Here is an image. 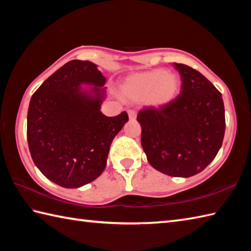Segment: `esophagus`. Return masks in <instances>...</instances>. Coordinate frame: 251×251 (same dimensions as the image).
Instances as JSON below:
<instances>
[{
    "label": "esophagus",
    "mask_w": 251,
    "mask_h": 251,
    "mask_svg": "<svg viewBox=\"0 0 251 251\" xmlns=\"http://www.w3.org/2000/svg\"><path fill=\"white\" fill-rule=\"evenodd\" d=\"M127 113H128L129 120H135V119H136V116H137L136 111H134V110H128V112H127Z\"/></svg>",
    "instance_id": "esophagus-1"
}]
</instances>
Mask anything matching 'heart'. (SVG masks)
I'll list each match as a JSON object with an SVG mask.
<instances>
[{
    "label": "heart",
    "mask_w": 251,
    "mask_h": 251,
    "mask_svg": "<svg viewBox=\"0 0 251 251\" xmlns=\"http://www.w3.org/2000/svg\"><path fill=\"white\" fill-rule=\"evenodd\" d=\"M180 79L175 73L161 69L134 74L121 86V95L131 102H146L153 108H164L177 97Z\"/></svg>",
    "instance_id": "obj_1"
}]
</instances>
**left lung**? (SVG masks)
Masks as SVG:
<instances>
[{
	"instance_id": "8db88e82",
	"label": "left lung",
	"mask_w": 251,
	"mask_h": 251,
	"mask_svg": "<svg viewBox=\"0 0 251 251\" xmlns=\"http://www.w3.org/2000/svg\"><path fill=\"white\" fill-rule=\"evenodd\" d=\"M181 92L164 108L140 110L141 146L153 168L172 177L202 172L222 146L226 130L222 95L193 68L174 62Z\"/></svg>"
}]
</instances>
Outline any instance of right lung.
<instances>
[{
  "mask_svg": "<svg viewBox=\"0 0 251 251\" xmlns=\"http://www.w3.org/2000/svg\"><path fill=\"white\" fill-rule=\"evenodd\" d=\"M105 82L95 63L71 60L32 95L26 117L31 157L62 188H79L102 174L111 143L128 121L125 111L113 117L100 111Z\"/></svg>",
  "mask_w": 251,
  "mask_h": 251,
  "instance_id": "obj_1",
  "label": "right lung"
}]
</instances>
